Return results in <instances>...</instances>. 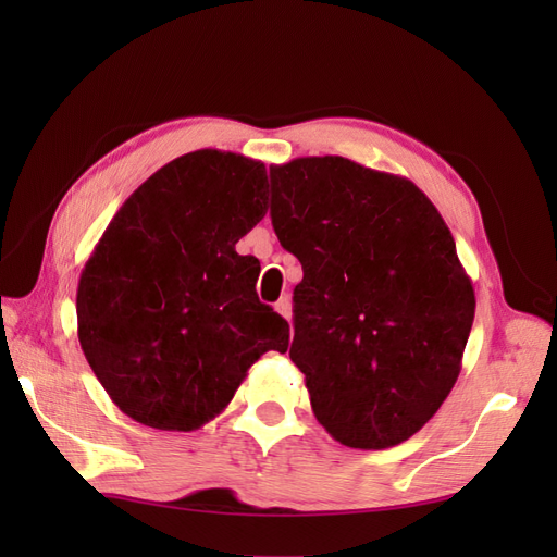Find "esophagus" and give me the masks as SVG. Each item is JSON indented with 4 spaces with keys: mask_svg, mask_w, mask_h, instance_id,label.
<instances>
[{
    "mask_svg": "<svg viewBox=\"0 0 557 557\" xmlns=\"http://www.w3.org/2000/svg\"><path fill=\"white\" fill-rule=\"evenodd\" d=\"M276 311H278L285 320H290V318H293V301H290V297H281V299L276 301Z\"/></svg>",
    "mask_w": 557,
    "mask_h": 557,
    "instance_id": "1",
    "label": "esophagus"
}]
</instances>
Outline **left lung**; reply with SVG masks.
I'll list each match as a JSON object with an SVG mask.
<instances>
[{"label": "left lung", "instance_id": "obj_1", "mask_svg": "<svg viewBox=\"0 0 557 557\" xmlns=\"http://www.w3.org/2000/svg\"><path fill=\"white\" fill-rule=\"evenodd\" d=\"M272 223L301 262L290 360L332 440L381 450L440 411L476 297L416 183L339 156L269 166Z\"/></svg>", "mask_w": 557, "mask_h": 557}]
</instances>
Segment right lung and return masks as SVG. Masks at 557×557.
<instances>
[{"label":"right lung","instance_id":"1","mask_svg":"<svg viewBox=\"0 0 557 557\" xmlns=\"http://www.w3.org/2000/svg\"><path fill=\"white\" fill-rule=\"evenodd\" d=\"M267 213V170L201 148L164 164L117 209L83 267L78 342L111 401L156 430L221 413L290 327L256 293L260 262L237 242Z\"/></svg>","mask_w":557,"mask_h":557}]
</instances>
